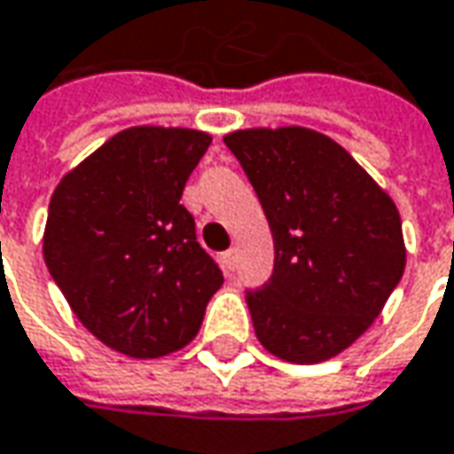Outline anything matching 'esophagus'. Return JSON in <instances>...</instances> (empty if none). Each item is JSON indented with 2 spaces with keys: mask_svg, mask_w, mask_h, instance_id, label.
<instances>
[{
  "mask_svg": "<svg viewBox=\"0 0 454 454\" xmlns=\"http://www.w3.org/2000/svg\"><path fill=\"white\" fill-rule=\"evenodd\" d=\"M223 270L226 272H233V268H236V249H228V252H223Z\"/></svg>",
  "mask_w": 454,
  "mask_h": 454,
  "instance_id": "34e87169",
  "label": "esophagus"
}]
</instances>
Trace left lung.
<instances>
[{
  "instance_id": "left-lung-1",
  "label": "left lung",
  "mask_w": 454,
  "mask_h": 454,
  "mask_svg": "<svg viewBox=\"0 0 454 454\" xmlns=\"http://www.w3.org/2000/svg\"><path fill=\"white\" fill-rule=\"evenodd\" d=\"M223 143L268 215L275 265L247 291L260 343L291 364L346 350L380 317L405 270L397 207L330 137L244 129Z\"/></svg>"
}]
</instances>
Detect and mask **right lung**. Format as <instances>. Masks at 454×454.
I'll return each mask as SVG.
<instances>
[{"label": "right lung", "instance_id": "1", "mask_svg": "<svg viewBox=\"0 0 454 454\" xmlns=\"http://www.w3.org/2000/svg\"><path fill=\"white\" fill-rule=\"evenodd\" d=\"M194 129L114 135L57 186L43 260L77 319L108 348L158 358L197 335L223 286L182 200L210 147Z\"/></svg>", "mask_w": 454, "mask_h": 454}]
</instances>
